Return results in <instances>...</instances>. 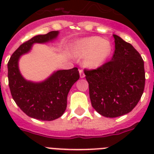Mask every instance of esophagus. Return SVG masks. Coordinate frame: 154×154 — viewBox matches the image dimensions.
I'll return each mask as SVG.
<instances>
[{"mask_svg":"<svg viewBox=\"0 0 154 154\" xmlns=\"http://www.w3.org/2000/svg\"><path fill=\"white\" fill-rule=\"evenodd\" d=\"M79 74H80V78H84V77H85V73H84L82 69H80L79 70Z\"/></svg>","mask_w":154,"mask_h":154,"instance_id":"esophagus-1","label":"esophagus"}]
</instances>
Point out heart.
<instances>
[{"label": "heart", "mask_w": 154, "mask_h": 154, "mask_svg": "<svg viewBox=\"0 0 154 154\" xmlns=\"http://www.w3.org/2000/svg\"><path fill=\"white\" fill-rule=\"evenodd\" d=\"M77 51L79 55H87L84 61L85 65L95 68L101 65L109 58L112 46L109 42L99 37H92L80 42Z\"/></svg>", "instance_id": "obj_1"}]
</instances>
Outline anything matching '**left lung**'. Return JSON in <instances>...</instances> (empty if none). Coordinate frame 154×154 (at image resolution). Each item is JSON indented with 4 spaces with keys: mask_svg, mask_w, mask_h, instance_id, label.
Returning <instances> with one entry per match:
<instances>
[{
    "mask_svg": "<svg viewBox=\"0 0 154 154\" xmlns=\"http://www.w3.org/2000/svg\"><path fill=\"white\" fill-rule=\"evenodd\" d=\"M113 37L112 60L96 69L84 70L92 107L109 118L131 112L143 93L146 79L140 53L118 35Z\"/></svg>",
    "mask_w": 154,
    "mask_h": 154,
    "instance_id": "1",
    "label": "left lung"
}]
</instances>
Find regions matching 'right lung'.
<instances>
[{"label": "right lung", "instance_id": "right-lung-1", "mask_svg": "<svg viewBox=\"0 0 154 154\" xmlns=\"http://www.w3.org/2000/svg\"><path fill=\"white\" fill-rule=\"evenodd\" d=\"M58 31L33 37L19 46L8 63V85L13 99L27 116L44 121L62 116L67 107V96L73 84L79 79L76 67L57 71L45 81L34 83L26 81L18 69V59L28 52L34 43H44L55 38Z\"/></svg>", "mask_w": 154, "mask_h": 154}]
</instances>
